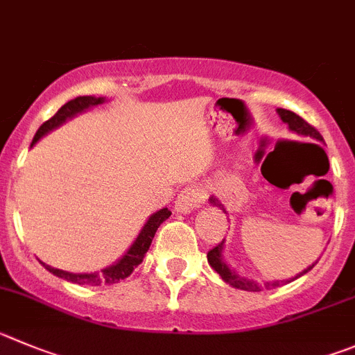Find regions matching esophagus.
Listing matches in <instances>:
<instances>
[{
    "instance_id": "esophagus-1",
    "label": "esophagus",
    "mask_w": 355,
    "mask_h": 355,
    "mask_svg": "<svg viewBox=\"0 0 355 355\" xmlns=\"http://www.w3.org/2000/svg\"><path fill=\"white\" fill-rule=\"evenodd\" d=\"M205 201L203 189L200 187H187L180 193V196L175 201V211L177 214H191L196 210Z\"/></svg>"
}]
</instances>
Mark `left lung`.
<instances>
[{"label":"left lung","mask_w":355,"mask_h":355,"mask_svg":"<svg viewBox=\"0 0 355 355\" xmlns=\"http://www.w3.org/2000/svg\"><path fill=\"white\" fill-rule=\"evenodd\" d=\"M277 114H278V117L282 119L284 124H287L289 131L296 132V135H300V137L310 138V140H315V141H320V144H324V138L320 137V132L317 131L315 128H312V125L308 124L306 121H303L300 115H296L294 112H291V110H286V108H277ZM208 201H210L214 207L220 208L224 214H227L226 208H224V205L220 203V200H218V198L211 196ZM224 243H226V240L220 241L217 247H214L210 252H208V256H207L208 264H210V266L214 268L218 275H220V278H223L224 282L230 284V286L234 287V289L250 291V293H259V291H263V289H275V287L282 286V284L293 282V280L300 278L301 275L308 273V271L312 270V268L317 264V261H315L312 266H308L306 270H303L301 273H297L296 277L287 278V280H271V282L259 284V282H256V280H252V278H247V277H243V275L236 273V271H234L233 268L226 263V259H224Z\"/></svg>","instance_id":"1"}]
</instances>
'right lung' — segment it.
Listing matches in <instances>:
<instances>
[{
    "label": "right lung",
    "instance_id": "obj_1",
    "mask_svg": "<svg viewBox=\"0 0 355 355\" xmlns=\"http://www.w3.org/2000/svg\"><path fill=\"white\" fill-rule=\"evenodd\" d=\"M107 101V98H96V96H78V98L71 99L66 105H62L58 110V114L54 117L49 119L47 122H43L40 125V129L36 131L35 138L31 141V147L40 140L42 137H45L47 132L54 131L55 128L64 124L66 121L73 119L75 115L82 114V112L89 110L92 107H98L101 103ZM171 215V211L168 208H161L155 214H152L150 217L147 218V223L144 224V227L140 230L138 236L135 238V241L131 243V247L124 252V256L119 257L114 264L110 266L103 268L101 271H94V273H71V271L58 270V268H52L49 264L42 263L45 266V270L51 271L55 277L62 278V280H68L71 284H78V286H101V284H110L121 282L124 278H128L129 275L132 273V270L138 266V264L144 261L145 254H147L148 247H150L152 240H154V234L157 231V227L161 226L164 220Z\"/></svg>",
    "mask_w": 355,
    "mask_h": 355
}]
</instances>
